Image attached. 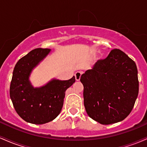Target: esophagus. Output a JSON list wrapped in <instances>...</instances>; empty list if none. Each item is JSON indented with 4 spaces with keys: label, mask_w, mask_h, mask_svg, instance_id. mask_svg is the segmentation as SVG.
Wrapping results in <instances>:
<instances>
[{
    "label": "esophagus",
    "mask_w": 147,
    "mask_h": 147,
    "mask_svg": "<svg viewBox=\"0 0 147 147\" xmlns=\"http://www.w3.org/2000/svg\"><path fill=\"white\" fill-rule=\"evenodd\" d=\"M75 79L76 81H79V79L81 78V76H82V72H77L75 73Z\"/></svg>",
    "instance_id": "esophagus-1"
}]
</instances>
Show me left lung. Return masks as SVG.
I'll return each mask as SVG.
<instances>
[{
  "label": "left lung",
  "instance_id": "1",
  "mask_svg": "<svg viewBox=\"0 0 147 147\" xmlns=\"http://www.w3.org/2000/svg\"><path fill=\"white\" fill-rule=\"evenodd\" d=\"M87 114L102 124L124 120L132 111L139 92L136 64L119 49L111 50L82 75Z\"/></svg>",
  "mask_w": 147,
  "mask_h": 147
}]
</instances>
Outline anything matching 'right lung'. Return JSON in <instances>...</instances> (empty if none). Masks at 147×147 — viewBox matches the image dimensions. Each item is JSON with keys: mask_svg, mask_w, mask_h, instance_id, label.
I'll use <instances>...</instances> for the list:
<instances>
[{"mask_svg": "<svg viewBox=\"0 0 147 147\" xmlns=\"http://www.w3.org/2000/svg\"><path fill=\"white\" fill-rule=\"evenodd\" d=\"M50 49L36 48L18 60L13 71L9 95L15 111L27 122L43 124L60 113L65 90L75 83V76L65 81L52 79L43 86L34 88L29 77Z\"/></svg>", "mask_w": 147, "mask_h": 147, "instance_id": "1", "label": "right lung"}]
</instances>
